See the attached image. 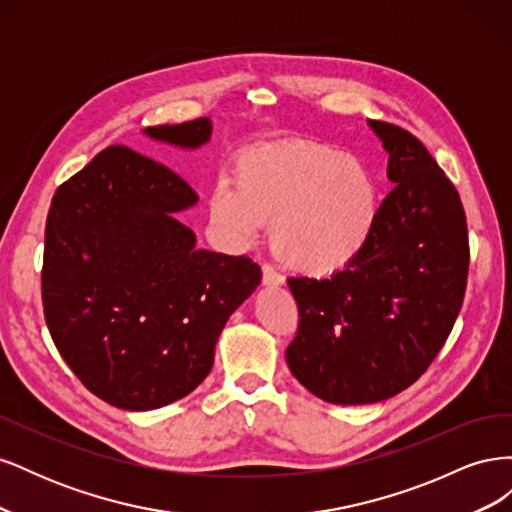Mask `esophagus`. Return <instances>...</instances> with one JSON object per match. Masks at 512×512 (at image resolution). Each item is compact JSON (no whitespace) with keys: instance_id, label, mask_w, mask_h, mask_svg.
<instances>
[{"instance_id":"esophagus-1","label":"esophagus","mask_w":512,"mask_h":512,"mask_svg":"<svg viewBox=\"0 0 512 512\" xmlns=\"http://www.w3.org/2000/svg\"><path fill=\"white\" fill-rule=\"evenodd\" d=\"M262 282L265 284H269V286H280V284H284V275L282 273H277L271 265H262Z\"/></svg>"}]
</instances>
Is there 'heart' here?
<instances>
[{
  "mask_svg": "<svg viewBox=\"0 0 512 512\" xmlns=\"http://www.w3.org/2000/svg\"><path fill=\"white\" fill-rule=\"evenodd\" d=\"M211 215L239 239L273 220V250L288 267L331 275L348 267L374 235L380 183L363 160L331 145H258L241 156L237 183L215 185Z\"/></svg>",
  "mask_w": 512,
  "mask_h": 512,
  "instance_id": "b5f03b06",
  "label": "heart"
}]
</instances>
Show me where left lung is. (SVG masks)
Returning <instances> with one entry per match:
<instances>
[{
	"mask_svg": "<svg viewBox=\"0 0 512 512\" xmlns=\"http://www.w3.org/2000/svg\"><path fill=\"white\" fill-rule=\"evenodd\" d=\"M395 188L365 250L331 277H288L299 331L286 361L309 393L339 406L384 401L421 378L451 335L468 284L459 192L408 130L369 121Z\"/></svg>",
	"mask_w": 512,
	"mask_h": 512,
	"instance_id": "obj_1",
	"label": "left lung"
}]
</instances>
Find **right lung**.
<instances>
[{
  "label": "right lung",
  "instance_id": "obj_1",
  "mask_svg": "<svg viewBox=\"0 0 512 512\" xmlns=\"http://www.w3.org/2000/svg\"><path fill=\"white\" fill-rule=\"evenodd\" d=\"M145 134L198 149L211 121ZM196 200L175 170L123 145L100 151L53 196L46 327L76 378L121 410H156L192 393L213 367L226 320L260 284L252 258L198 250L175 218Z\"/></svg>",
  "mask_w": 512,
  "mask_h": 512
}]
</instances>
